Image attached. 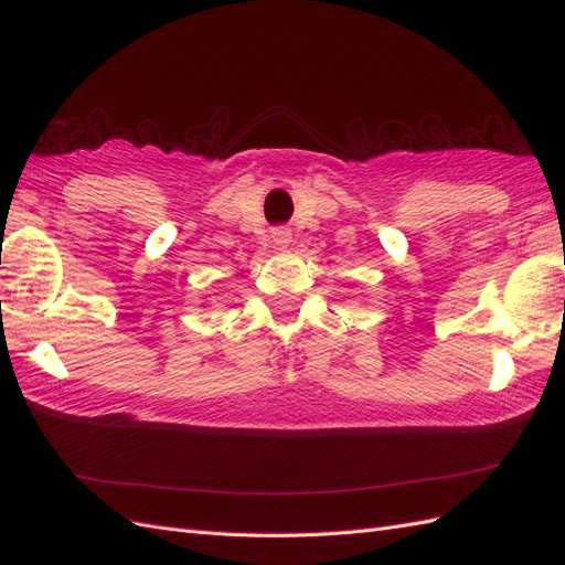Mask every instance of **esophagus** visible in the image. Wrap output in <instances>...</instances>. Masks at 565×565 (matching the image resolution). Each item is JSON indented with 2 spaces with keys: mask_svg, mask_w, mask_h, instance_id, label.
Instances as JSON below:
<instances>
[{
  "mask_svg": "<svg viewBox=\"0 0 565 565\" xmlns=\"http://www.w3.org/2000/svg\"><path fill=\"white\" fill-rule=\"evenodd\" d=\"M274 243L276 245L291 243V231H289V227H279V231H274Z\"/></svg>",
  "mask_w": 565,
  "mask_h": 565,
  "instance_id": "esophagus-1",
  "label": "esophagus"
}]
</instances>
